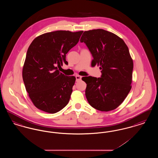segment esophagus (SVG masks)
I'll return each mask as SVG.
<instances>
[{"label": "esophagus", "instance_id": "1", "mask_svg": "<svg viewBox=\"0 0 158 158\" xmlns=\"http://www.w3.org/2000/svg\"><path fill=\"white\" fill-rule=\"evenodd\" d=\"M76 81H77V82H78V81H81V79H82V76L79 75H76Z\"/></svg>", "mask_w": 158, "mask_h": 158}]
</instances>
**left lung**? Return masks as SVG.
Wrapping results in <instances>:
<instances>
[{"mask_svg": "<svg viewBox=\"0 0 158 158\" xmlns=\"http://www.w3.org/2000/svg\"><path fill=\"white\" fill-rule=\"evenodd\" d=\"M80 41L90 51L93 63L102 70L101 77L82 78L89 104L101 111L117 108L131 88L133 62L127 46L115 34L102 29L85 31Z\"/></svg>", "mask_w": 158, "mask_h": 158, "instance_id": "1", "label": "left lung"}]
</instances>
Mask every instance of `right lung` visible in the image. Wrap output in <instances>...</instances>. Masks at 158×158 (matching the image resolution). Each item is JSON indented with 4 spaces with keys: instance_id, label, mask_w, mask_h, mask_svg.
<instances>
[{
    "instance_id": "add662e5",
    "label": "right lung",
    "mask_w": 158,
    "mask_h": 158,
    "mask_svg": "<svg viewBox=\"0 0 158 158\" xmlns=\"http://www.w3.org/2000/svg\"><path fill=\"white\" fill-rule=\"evenodd\" d=\"M82 33L56 31L41 35L31 43L23 68V81L38 109L54 114L68 104L76 77L62 74L57 68L68 63L66 54Z\"/></svg>"
}]
</instances>
